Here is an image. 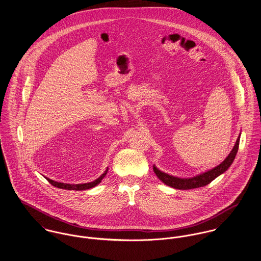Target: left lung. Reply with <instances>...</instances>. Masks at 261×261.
I'll use <instances>...</instances> for the list:
<instances>
[{
    "label": "left lung",
    "instance_id": "1",
    "mask_svg": "<svg viewBox=\"0 0 261 261\" xmlns=\"http://www.w3.org/2000/svg\"><path fill=\"white\" fill-rule=\"evenodd\" d=\"M239 140H240V135L237 138V142L228 154V156L219 165V166L214 167L211 170H207L203 173H200L196 176L190 177V178H180L176 176L169 175L166 172L161 171L159 168H156L155 166H153V171L156 174V176L165 184L166 186L176 189V190H192V189H197L204 187L208 184H211L214 179H215L217 176H219L221 173H223L231 164L233 163L236 155H237L238 146H239Z\"/></svg>",
    "mask_w": 261,
    "mask_h": 261
}]
</instances>
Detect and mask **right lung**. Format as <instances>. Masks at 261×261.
<instances>
[{
  "label": "right lung",
  "mask_w": 261,
  "mask_h": 261,
  "mask_svg": "<svg viewBox=\"0 0 261 261\" xmlns=\"http://www.w3.org/2000/svg\"><path fill=\"white\" fill-rule=\"evenodd\" d=\"M107 172H108V168H107V170L97 178V179H95L94 181H92V182H88V184H80V185H71V184H64V182H58V181H55V180H53V179H49V178H47V181L51 185V186H54L55 188H58V189H63V190H90V189H93V188H95V186H97L100 181H101V179L106 176V174H107Z\"/></svg>",
  "instance_id": "right-lung-1"
}]
</instances>
